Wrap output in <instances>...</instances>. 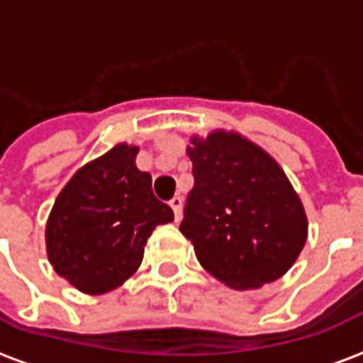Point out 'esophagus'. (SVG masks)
Masks as SVG:
<instances>
[{
	"label": "esophagus",
	"mask_w": 363,
	"mask_h": 363,
	"mask_svg": "<svg viewBox=\"0 0 363 363\" xmlns=\"http://www.w3.org/2000/svg\"><path fill=\"white\" fill-rule=\"evenodd\" d=\"M171 209H173V213H175V220H179L181 218V213H182V198L181 196H175L173 200L169 201Z\"/></svg>",
	"instance_id": "obj_1"
}]
</instances>
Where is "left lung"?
Listing matches in <instances>:
<instances>
[{
    "instance_id": "obj_1",
    "label": "left lung",
    "mask_w": 363,
    "mask_h": 363,
    "mask_svg": "<svg viewBox=\"0 0 363 363\" xmlns=\"http://www.w3.org/2000/svg\"><path fill=\"white\" fill-rule=\"evenodd\" d=\"M194 188L181 232L207 272L232 289H257L293 267L308 236L301 198L278 162L230 131L192 137Z\"/></svg>"
}]
</instances>
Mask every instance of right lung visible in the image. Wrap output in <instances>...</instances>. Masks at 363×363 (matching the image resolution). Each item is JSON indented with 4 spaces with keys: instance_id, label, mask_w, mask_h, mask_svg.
Wrapping results in <instances>:
<instances>
[{
    "instance_id": "1",
    "label": "right lung",
    "mask_w": 363,
    "mask_h": 363,
    "mask_svg": "<svg viewBox=\"0 0 363 363\" xmlns=\"http://www.w3.org/2000/svg\"><path fill=\"white\" fill-rule=\"evenodd\" d=\"M137 146L116 145L85 163L60 190L45 226L55 272L87 295L120 287L137 272L145 245L173 211L152 192L150 173L138 171Z\"/></svg>"
}]
</instances>
